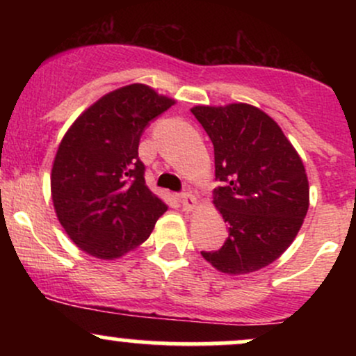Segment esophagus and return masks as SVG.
Returning <instances> with one entry per match:
<instances>
[{
  "label": "esophagus",
  "instance_id": "obj_1",
  "mask_svg": "<svg viewBox=\"0 0 356 356\" xmlns=\"http://www.w3.org/2000/svg\"><path fill=\"white\" fill-rule=\"evenodd\" d=\"M181 202H182L184 209H186L187 212H194L199 209V201L192 194H182Z\"/></svg>",
  "mask_w": 356,
  "mask_h": 356
}]
</instances>
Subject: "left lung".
<instances>
[{"label": "left lung", "instance_id": "8db88e82", "mask_svg": "<svg viewBox=\"0 0 356 356\" xmlns=\"http://www.w3.org/2000/svg\"><path fill=\"white\" fill-rule=\"evenodd\" d=\"M194 117L214 145L212 204L227 226L218 251L201 254L224 275L259 271L291 246L309 207L303 161L281 127L249 104L195 105Z\"/></svg>", "mask_w": 356, "mask_h": 356}]
</instances>
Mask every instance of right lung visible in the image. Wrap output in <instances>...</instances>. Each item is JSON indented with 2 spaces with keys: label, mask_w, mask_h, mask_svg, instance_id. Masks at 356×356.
Returning a JSON list of instances; mask_svg holds the SVG:
<instances>
[{
  "label": "right lung",
  "mask_w": 356,
  "mask_h": 356,
  "mask_svg": "<svg viewBox=\"0 0 356 356\" xmlns=\"http://www.w3.org/2000/svg\"><path fill=\"white\" fill-rule=\"evenodd\" d=\"M175 104L144 83L120 87L81 112L51 167L56 218L80 251L113 261L149 239L167 204L147 187L138 142Z\"/></svg>",
  "instance_id": "1"
}]
</instances>
